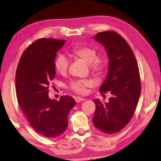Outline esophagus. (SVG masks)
I'll use <instances>...</instances> for the list:
<instances>
[{
    "label": "esophagus",
    "mask_w": 161,
    "mask_h": 161,
    "mask_svg": "<svg viewBox=\"0 0 161 161\" xmlns=\"http://www.w3.org/2000/svg\"><path fill=\"white\" fill-rule=\"evenodd\" d=\"M84 100H85V99H84V98H81L80 97H75V101H76V102H77V103L80 102H82V101H84Z\"/></svg>",
    "instance_id": "obj_1"
}]
</instances>
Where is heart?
Wrapping results in <instances>:
<instances>
[{
    "label": "heart",
    "instance_id": "1",
    "mask_svg": "<svg viewBox=\"0 0 161 161\" xmlns=\"http://www.w3.org/2000/svg\"><path fill=\"white\" fill-rule=\"evenodd\" d=\"M70 54L76 58H79L84 61L88 65H90L92 72L100 75L105 70L107 67V62L104 59L97 58V52L95 49L86 46H79L72 49ZM69 67V62L62 54H59L54 61V68L57 72L60 75L66 74ZM92 86L89 81L78 80L72 82L70 88L72 91L80 94H84L86 88Z\"/></svg>",
    "mask_w": 161,
    "mask_h": 161
}]
</instances>
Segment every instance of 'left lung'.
Listing matches in <instances>:
<instances>
[{"instance_id": "obj_1", "label": "left lung", "mask_w": 161, "mask_h": 161, "mask_svg": "<svg viewBox=\"0 0 161 161\" xmlns=\"http://www.w3.org/2000/svg\"><path fill=\"white\" fill-rule=\"evenodd\" d=\"M94 39L103 45L108 62V73L99 92L111 94L108 102L93 100V123L101 131L111 134L121 130L132 118L141 94L139 69L131 48L113 31L98 32Z\"/></svg>"}]
</instances>
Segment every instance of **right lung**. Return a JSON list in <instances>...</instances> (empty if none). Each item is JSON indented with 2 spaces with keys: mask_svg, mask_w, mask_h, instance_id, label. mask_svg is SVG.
Masks as SVG:
<instances>
[{
  "mask_svg": "<svg viewBox=\"0 0 161 161\" xmlns=\"http://www.w3.org/2000/svg\"><path fill=\"white\" fill-rule=\"evenodd\" d=\"M65 40L42 38L24 52L15 75L16 93L21 110L37 133L48 138L61 136L67 128V118L76 102L62 96L49 98L48 86L55 77L57 53Z\"/></svg>",
  "mask_w": 161,
  "mask_h": 161,
  "instance_id": "add662e5",
  "label": "right lung"
}]
</instances>
